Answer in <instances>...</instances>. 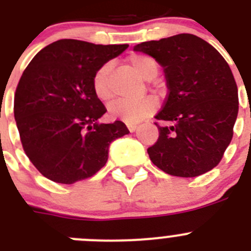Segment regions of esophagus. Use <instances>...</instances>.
Listing matches in <instances>:
<instances>
[{
	"label": "esophagus",
	"mask_w": 251,
	"mask_h": 251,
	"mask_svg": "<svg viewBox=\"0 0 251 251\" xmlns=\"http://www.w3.org/2000/svg\"><path fill=\"white\" fill-rule=\"evenodd\" d=\"M127 127H128V129H129V132H134L138 126H137V124H127Z\"/></svg>",
	"instance_id": "34e87169"
}]
</instances>
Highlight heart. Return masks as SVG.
<instances>
[{"label":"heart","instance_id":"obj_1","mask_svg":"<svg viewBox=\"0 0 251 251\" xmlns=\"http://www.w3.org/2000/svg\"><path fill=\"white\" fill-rule=\"evenodd\" d=\"M130 68L146 80H151L158 74V64L152 56L146 54H130L127 59ZM112 64L105 63L95 70L92 77V86L95 97L99 100H112L113 89L110 85L109 74ZM157 110V101L152 98L142 99L138 101L118 100L109 106V115L113 119H119L128 124H136L145 121Z\"/></svg>","mask_w":251,"mask_h":251}]
</instances>
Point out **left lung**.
I'll return each mask as SVG.
<instances>
[{
  "label": "left lung",
  "mask_w": 251,
  "mask_h": 251,
  "mask_svg": "<svg viewBox=\"0 0 251 251\" xmlns=\"http://www.w3.org/2000/svg\"><path fill=\"white\" fill-rule=\"evenodd\" d=\"M165 70L167 97L157 121L158 139L147 150L159 170L196 177L216 167L231 142L238 117V86L229 64L214 46L191 34H178L134 48Z\"/></svg>",
  "instance_id": "obj_1"
}]
</instances>
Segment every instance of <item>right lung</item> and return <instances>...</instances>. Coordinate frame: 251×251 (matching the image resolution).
<instances>
[{
	"label": "right lung",
	"instance_id": "add662e5",
	"mask_svg": "<svg viewBox=\"0 0 251 251\" xmlns=\"http://www.w3.org/2000/svg\"><path fill=\"white\" fill-rule=\"evenodd\" d=\"M127 48L57 40L22 73L13 113L26 156L46 178L70 185L94 176L110 143L129 133L121 121L97 123L106 109L92 86L95 70Z\"/></svg>",
	"mask_w": 251,
	"mask_h": 251
}]
</instances>
